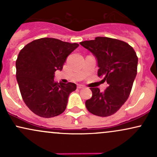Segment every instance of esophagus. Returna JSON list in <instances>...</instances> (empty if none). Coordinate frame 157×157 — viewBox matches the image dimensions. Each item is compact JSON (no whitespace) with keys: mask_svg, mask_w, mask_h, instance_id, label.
<instances>
[{"mask_svg":"<svg viewBox=\"0 0 157 157\" xmlns=\"http://www.w3.org/2000/svg\"><path fill=\"white\" fill-rule=\"evenodd\" d=\"M83 88H85V86H83V85H81V84L77 85V89H83Z\"/></svg>","mask_w":157,"mask_h":157,"instance_id":"obj_1","label":"esophagus"}]
</instances>
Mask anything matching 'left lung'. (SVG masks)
I'll return each mask as SVG.
<instances>
[{"label": "left lung", "instance_id": "8db88e82", "mask_svg": "<svg viewBox=\"0 0 157 157\" xmlns=\"http://www.w3.org/2000/svg\"><path fill=\"white\" fill-rule=\"evenodd\" d=\"M96 57L97 75L107 82L104 91L90 88L92 96L86 101L90 113L109 117L118 111L130 95L137 73L138 57L129 44L117 39L97 37L80 43Z\"/></svg>", "mask_w": 157, "mask_h": 157}]
</instances>
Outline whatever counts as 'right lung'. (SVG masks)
Returning <instances> with one entry per match:
<instances>
[{
    "label": "right lung",
    "instance_id": "obj_1",
    "mask_svg": "<svg viewBox=\"0 0 157 157\" xmlns=\"http://www.w3.org/2000/svg\"><path fill=\"white\" fill-rule=\"evenodd\" d=\"M78 46L75 43L44 37L35 40L21 50L16 60V78L23 101L35 114L50 118L65 111L68 96L77 86L56 82L54 77Z\"/></svg>",
    "mask_w": 157,
    "mask_h": 157
}]
</instances>
